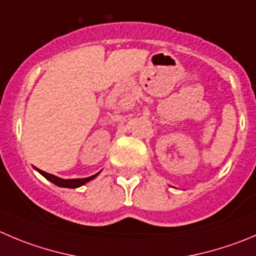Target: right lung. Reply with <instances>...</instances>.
<instances>
[{"label":"right lung","instance_id":"add662e5","mask_svg":"<svg viewBox=\"0 0 256 256\" xmlns=\"http://www.w3.org/2000/svg\"><path fill=\"white\" fill-rule=\"evenodd\" d=\"M36 170H38V171L40 172V174H42L46 180H48L50 182H52L54 184H56V186H59V187H68V188H76V187L82 186V184H85L86 182H89V181H92L93 178H96V177L100 174V172H98V174H93V176H90V177H86V178L64 180V178H60V177L54 176V174H46V172L41 171V170H38V168H36Z\"/></svg>","mask_w":256,"mask_h":256}]
</instances>
